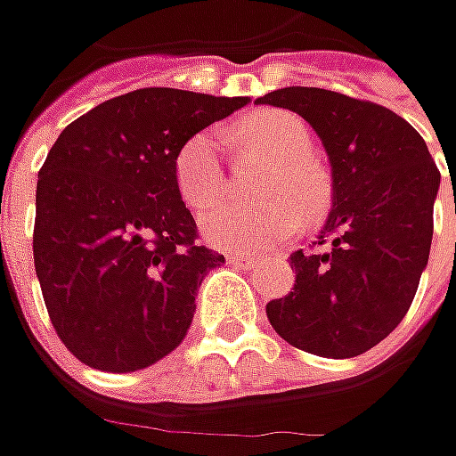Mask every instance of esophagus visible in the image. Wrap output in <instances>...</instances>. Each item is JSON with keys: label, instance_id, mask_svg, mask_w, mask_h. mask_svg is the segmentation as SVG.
<instances>
[{"label": "esophagus", "instance_id": "34e87169", "mask_svg": "<svg viewBox=\"0 0 456 456\" xmlns=\"http://www.w3.org/2000/svg\"><path fill=\"white\" fill-rule=\"evenodd\" d=\"M228 261H231V264H236V266H256V258H251V256L228 254Z\"/></svg>", "mask_w": 456, "mask_h": 456}]
</instances>
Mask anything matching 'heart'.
Wrapping results in <instances>:
<instances>
[{
  "label": "heart",
  "instance_id": "1",
  "mask_svg": "<svg viewBox=\"0 0 456 456\" xmlns=\"http://www.w3.org/2000/svg\"><path fill=\"white\" fill-rule=\"evenodd\" d=\"M240 134L248 144L279 159L269 180V195L276 198L264 205L223 202L202 218V233L218 248L261 254L281 246L297 233L302 225L299 204L305 213L322 208L324 184L306 159L309 132L299 116L264 111L243 121ZM175 180L183 200L192 210H205L218 200L225 187V167L216 129H202L180 147L175 159Z\"/></svg>",
  "mask_w": 456,
  "mask_h": 456
}]
</instances>
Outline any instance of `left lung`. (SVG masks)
Returning <instances> with one entry per match:
<instances>
[{
    "mask_svg": "<svg viewBox=\"0 0 456 456\" xmlns=\"http://www.w3.org/2000/svg\"><path fill=\"white\" fill-rule=\"evenodd\" d=\"M256 103L302 116L332 167V210L314 248L291 254L294 291L266 305L269 322L312 355H362L411 306L442 175L421 134L386 106L305 86Z\"/></svg>",
    "mask_w": 456,
    "mask_h": 456,
    "instance_id": "1",
    "label": "left lung"
}]
</instances>
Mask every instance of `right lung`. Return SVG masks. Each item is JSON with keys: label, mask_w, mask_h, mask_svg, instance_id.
<instances>
[{"label": "right lung", "mask_w": 456, "mask_h": 456, "mask_svg": "<svg viewBox=\"0 0 456 456\" xmlns=\"http://www.w3.org/2000/svg\"><path fill=\"white\" fill-rule=\"evenodd\" d=\"M248 96L139 88L68 124L37 175L35 272L62 345L132 373L184 340L195 297L225 264L200 246L175 180L177 151Z\"/></svg>", "instance_id": "obj_1"}]
</instances>
